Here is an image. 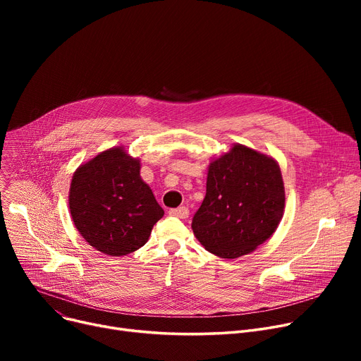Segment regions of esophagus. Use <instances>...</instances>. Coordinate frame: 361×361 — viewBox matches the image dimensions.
<instances>
[{
	"label": "esophagus",
	"instance_id": "esophagus-1",
	"mask_svg": "<svg viewBox=\"0 0 361 361\" xmlns=\"http://www.w3.org/2000/svg\"><path fill=\"white\" fill-rule=\"evenodd\" d=\"M169 215L185 219L188 216V209L185 206H180V207H176V209H169Z\"/></svg>",
	"mask_w": 361,
	"mask_h": 361
}]
</instances>
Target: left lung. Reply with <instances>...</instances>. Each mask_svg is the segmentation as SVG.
<instances>
[{"mask_svg": "<svg viewBox=\"0 0 361 361\" xmlns=\"http://www.w3.org/2000/svg\"><path fill=\"white\" fill-rule=\"evenodd\" d=\"M283 207L286 192L278 162L237 143L211 162L206 196L192 228L207 252L237 259L275 233Z\"/></svg>", "mask_w": 361, "mask_h": 361, "instance_id": "obj_1", "label": "left lung"}]
</instances>
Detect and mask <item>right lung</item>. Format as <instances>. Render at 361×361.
I'll use <instances>...</instances> for the list:
<instances>
[{"mask_svg": "<svg viewBox=\"0 0 361 361\" xmlns=\"http://www.w3.org/2000/svg\"><path fill=\"white\" fill-rule=\"evenodd\" d=\"M68 204L82 237L109 256L140 249L164 216L150 187L140 178V161L120 146L75 169Z\"/></svg>", "mask_w": 361, "mask_h": 361, "instance_id": "right-lung-1", "label": "right lung"}]
</instances>
